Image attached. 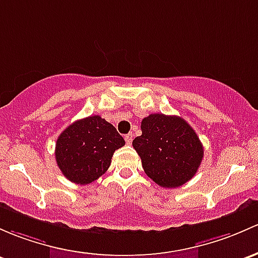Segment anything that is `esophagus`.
Listing matches in <instances>:
<instances>
[{
	"instance_id": "1",
	"label": "esophagus",
	"mask_w": 258,
	"mask_h": 258,
	"mask_svg": "<svg viewBox=\"0 0 258 258\" xmlns=\"http://www.w3.org/2000/svg\"><path fill=\"white\" fill-rule=\"evenodd\" d=\"M132 140H134V136H132V134H128V135H126V136H124V141H126L127 145H131Z\"/></svg>"
}]
</instances>
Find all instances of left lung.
Returning a JSON list of instances; mask_svg holds the SVG:
<instances>
[{"instance_id":"1","label":"left lung","mask_w":258,"mask_h":258,"mask_svg":"<svg viewBox=\"0 0 258 258\" xmlns=\"http://www.w3.org/2000/svg\"><path fill=\"white\" fill-rule=\"evenodd\" d=\"M142 135L132 142L146 174L163 188L190 180L204 157V148L184 118L151 113L141 123Z\"/></svg>"}]
</instances>
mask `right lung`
<instances>
[{
	"label": "right lung",
	"mask_w": 258,
	"mask_h": 258,
	"mask_svg": "<svg viewBox=\"0 0 258 258\" xmlns=\"http://www.w3.org/2000/svg\"><path fill=\"white\" fill-rule=\"evenodd\" d=\"M124 140L111 123L100 116L73 122L60 134L55 145V159L68 180L85 185L108 169L113 152Z\"/></svg>",
	"instance_id": "obj_1"
}]
</instances>
